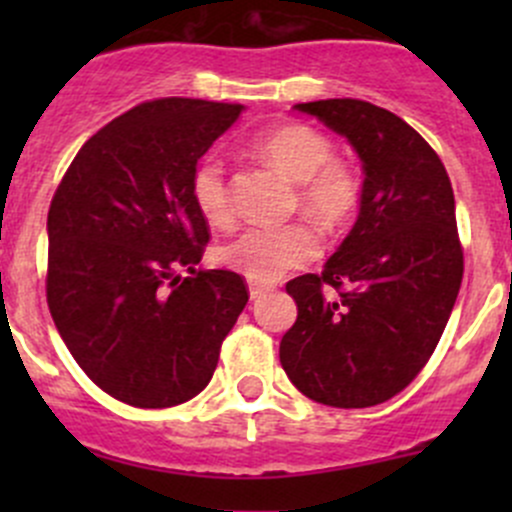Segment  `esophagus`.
Instances as JSON below:
<instances>
[{
	"label": "esophagus",
	"mask_w": 512,
	"mask_h": 512,
	"mask_svg": "<svg viewBox=\"0 0 512 512\" xmlns=\"http://www.w3.org/2000/svg\"><path fill=\"white\" fill-rule=\"evenodd\" d=\"M267 287L265 285H257V282H250V299L252 302H257L260 297H265Z\"/></svg>",
	"instance_id": "34e87169"
}]
</instances>
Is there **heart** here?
Returning <instances> with one entry per match:
<instances>
[{"label":"heart","instance_id":"b5f03b06","mask_svg":"<svg viewBox=\"0 0 512 512\" xmlns=\"http://www.w3.org/2000/svg\"><path fill=\"white\" fill-rule=\"evenodd\" d=\"M252 153L272 165L289 183H297L299 205L322 225L337 227L354 213L359 203V183L347 165L332 160V141L324 133L304 123H285L262 133L252 143ZM190 195L198 213L210 225H225L230 220L225 170L218 158L208 156L195 165ZM317 255V235L302 223L247 227L215 252L227 270L240 272L247 280L262 285L277 282L289 270L307 265Z\"/></svg>","mask_w":512,"mask_h":512}]
</instances>
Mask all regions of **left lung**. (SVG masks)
I'll list each match as a JSON object with an SVG mask.
<instances>
[{
    "label": "left lung",
    "mask_w": 512,
    "mask_h": 512,
    "mask_svg": "<svg viewBox=\"0 0 512 512\" xmlns=\"http://www.w3.org/2000/svg\"><path fill=\"white\" fill-rule=\"evenodd\" d=\"M361 160L356 223L322 275L287 282L297 322L280 361L307 399L337 409L389 401L416 379L463 280L456 200L441 158L396 113L359 98L297 103ZM329 284L340 294L324 298Z\"/></svg>",
    "instance_id": "8db88e82"
}]
</instances>
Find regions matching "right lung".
I'll list each match as a JSON object with an SVG mask.
<instances>
[{
	"mask_svg": "<svg viewBox=\"0 0 512 512\" xmlns=\"http://www.w3.org/2000/svg\"><path fill=\"white\" fill-rule=\"evenodd\" d=\"M242 111L141 103L84 143L51 200L49 312L76 364L123 404L198 396L250 297L237 272L195 270L210 232L190 195L198 160Z\"/></svg>",
	"mask_w": 512,
	"mask_h": 512,
	"instance_id": "add662e5",
	"label": "right lung"
}]
</instances>
